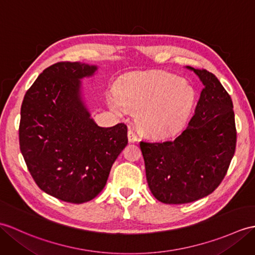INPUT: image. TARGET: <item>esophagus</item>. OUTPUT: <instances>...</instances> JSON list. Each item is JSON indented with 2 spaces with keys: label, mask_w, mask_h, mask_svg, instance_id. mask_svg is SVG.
Here are the masks:
<instances>
[{
  "label": "esophagus",
  "mask_w": 255,
  "mask_h": 255,
  "mask_svg": "<svg viewBox=\"0 0 255 255\" xmlns=\"http://www.w3.org/2000/svg\"><path fill=\"white\" fill-rule=\"evenodd\" d=\"M128 140H129V142H135L138 140L137 134H135V132L131 129L128 130Z\"/></svg>",
  "instance_id": "1"
}]
</instances>
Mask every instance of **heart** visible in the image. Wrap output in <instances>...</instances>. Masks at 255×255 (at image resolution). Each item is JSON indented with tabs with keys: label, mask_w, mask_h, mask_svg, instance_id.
I'll list each match as a JSON object with an SVG mask.
<instances>
[{
	"label": "heart",
	"mask_w": 255,
	"mask_h": 255,
	"mask_svg": "<svg viewBox=\"0 0 255 255\" xmlns=\"http://www.w3.org/2000/svg\"><path fill=\"white\" fill-rule=\"evenodd\" d=\"M114 111L135 112L142 132L155 138L178 134L197 103V91L180 77L168 73L132 74L117 81L109 98Z\"/></svg>",
	"instance_id": "1"
}]
</instances>
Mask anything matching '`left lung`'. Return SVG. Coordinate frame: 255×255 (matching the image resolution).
Returning a JSON list of instances; mask_svg holds the SVG:
<instances>
[{"mask_svg":"<svg viewBox=\"0 0 255 255\" xmlns=\"http://www.w3.org/2000/svg\"><path fill=\"white\" fill-rule=\"evenodd\" d=\"M187 68L204 85L188 126L173 140L140 142L147 185L166 204L193 202L212 193L226 175L236 150L232 98L214 74Z\"/></svg>","mask_w":255,"mask_h":255,"instance_id":"obj_1","label":"left lung"}]
</instances>
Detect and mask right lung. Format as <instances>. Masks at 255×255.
I'll return each mask as SVG.
<instances>
[{
    "label": "right lung",
    "instance_id": "obj_1",
    "mask_svg": "<svg viewBox=\"0 0 255 255\" xmlns=\"http://www.w3.org/2000/svg\"><path fill=\"white\" fill-rule=\"evenodd\" d=\"M97 66L58 62L28 89L20 110L19 146L29 173L45 193L69 203L96 198L128 143L127 126L99 127L81 99L80 79Z\"/></svg>",
    "mask_w": 255,
    "mask_h": 255
}]
</instances>
